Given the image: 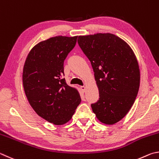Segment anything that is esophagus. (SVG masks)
<instances>
[{"label": "esophagus", "mask_w": 159, "mask_h": 159, "mask_svg": "<svg viewBox=\"0 0 159 159\" xmlns=\"http://www.w3.org/2000/svg\"><path fill=\"white\" fill-rule=\"evenodd\" d=\"M80 89H81V90L83 91V92H84L85 89H86V87H84V86H81V87H80Z\"/></svg>", "instance_id": "1"}]
</instances>
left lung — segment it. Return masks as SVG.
Returning a JSON list of instances; mask_svg holds the SVG:
<instances>
[{
	"instance_id": "left-lung-1",
	"label": "left lung",
	"mask_w": 159,
	"mask_h": 159,
	"mask_svg": "<svg viewBox=\"0 0 159 159\" xmlns=\"http://www.w3.org/2000/svg\"><path fill=\"white\" fill-rule=\"evenodd\" d=\"M77 43L89 59L99 90L91 105L102 123L114 124L129 112L140 87V69L126 42L110 33L79 36Z\"/></svg>"
}]
</instances>
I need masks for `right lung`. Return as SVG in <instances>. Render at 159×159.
I'll use <instances>...</instances> for the list:
<instances>
[{"mask_svg":"<svg viewBox=\"0 0 159 159\" xmlns=\"http://www.w3.org/2000/svg\"><path fill=\"white\" fill-rule=\"evenodd\" d=\"M77 36H57L41 42L29 52L23 70V85L30 105L50 123L68 122L81 102L80 93L66 84L63 63Z\"/></svg>","mask_w":159,"mask_h":159,"instance_id":"1","label":"right lung"}]
</instances>
